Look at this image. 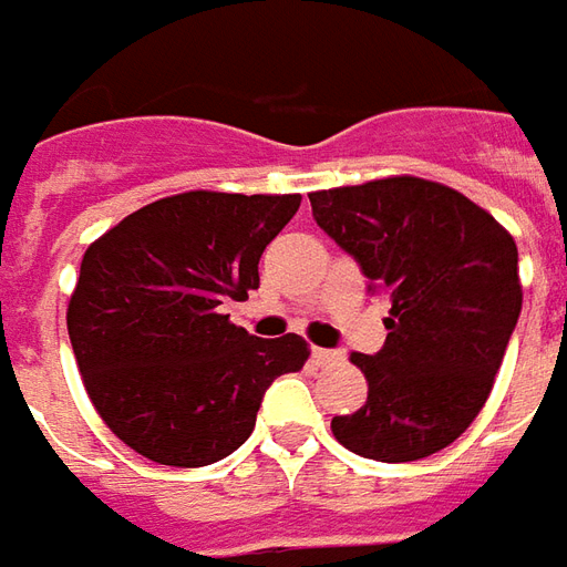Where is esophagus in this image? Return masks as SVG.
I'll return each mask as SVG.
<instances>
[{"instance_id": "obj_1", "label": "esophagus", "mask_w": 567, "mask_h": 567, "mask_svg": "<svg viewBox=\"0 0 567 567\" xmlns=\"http://www.w3.org/2000/svg\"><path fill=\"white\" fill-rule=\"evenodd\" d=\"M315 360L320 367H329V363H341L344 354H341V351H332V348H315Z\"/></svg>"}]
</instances>
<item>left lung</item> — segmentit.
Returning a JSON list of instances; mask_svg holds the SVG:
<instances>
[{
  "instance_id": "1",
  "label": "left lung",
  "mask_w": 567,
  "mask_h": 567,
  "mask_svg": "<svg viewBox=\"0 0 567 567\" xmlns=\"http://www.w3.org/2000/svg\"><path fill=\"white\" fill-rule=\"evenodd\" d=\"M317 226L391 302L379 354H351L367 405L336 415L354 455L419 461L467 431L492 393L522 311L507 228L455 188L421 176L311 192Z\"/></svg>"
}]
</instances>
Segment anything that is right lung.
Returning <instances> with one entry per match:
<instances>
[{
    "mask_svg": "<svg viewBox=\"0 0 567 567\" xmlns=\"http://www.w3.org/2000/svg\"><path fill=\"white\" fill-rule=\"evenodd\" d=\"M302 195L183 192L84 250L66 308L84 391L124 445L204 467L256 427L268 384L308 360L302 336L256 339L223 305L259 287V259Z\"/></svg>",
    "mask_w": 567,
    "mask_h": 567,
    "instance_id": "obj_1",
    "label": "right lung"
}]
</instances>
